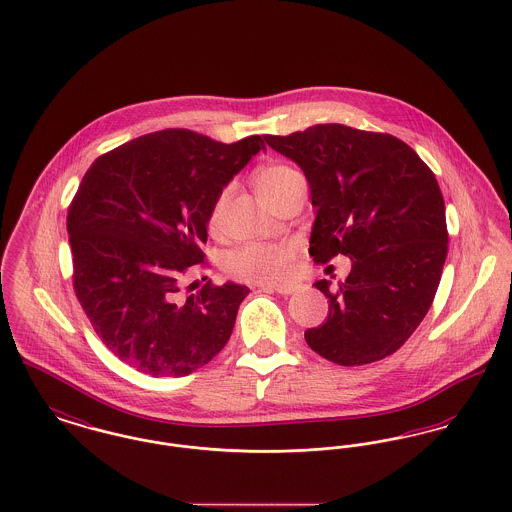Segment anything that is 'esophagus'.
Here are the masks:
<instances>
[{"label":"esophagus","mask_w":512,"mask_h":512,"mask_svg":"<svg viewBox=\"0 0 512 512\" xmlns=\"http://www.w3.org/2000/svg\"><path fill=\"white\" fill-rule=\"evenodd\" d=\"M256 287L262 289V291L279 293V295H293L296 291L295 285H266V283H260V285H256Z\"/></svg>","instance_id":"34e87169"}]
</instances>
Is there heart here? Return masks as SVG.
<instances>
[{"label":"heart","mask_w":512,"mask_h":512,"mask_svg":"<svg viewBox=\"0 0 512 512\" xmlns=\"http://www.w3.org/2000/svg\"><path fill=\"white\" fill-rule=\"evenodd\" d=\"M298 179H302V175L291 165H283V163L268 165L258 175L260 196L266 202H271L273 198H277L279 194H283L285 190L289 189ZM229 194H231V187H227L217 194L216 202L210 210V219H208V225L212 231L219 229L221 212L225 208ZM293 258H295V250L291 244H246L227 258V271L244 281L275 283V281H283L291 275Z\"/></svg>","instance_id":"b5f03b06"}]
</instances>
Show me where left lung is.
Here are the masks:
<instances>
[{"instance_id":"obj_1","label":"left lung","mask_w":512,"mask_h":512,"mask_svg":"<svg viewBox=\"0 0 512 512\" xmlns=\"http://www.w3.org/2000/svg\"><path fill=\"white\" fill-rule=\"evenodd\" d=\"M269 146L304 171L316 221L310 256L352 260L349 277L314 287L327 320L304 331L310 349L339 366L377 362L424 320L447 258L445 202L430 167L397 136L314 125Z\"/></svg>"}]
</instances>
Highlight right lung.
Returning a JSON list of instances; mask_svg holds the SVG:
<instances>
[{
    "label": "right lung",
    "instance_id": "1",
    "mask_svg": "<svg viewBox=\"0 0 512 512\" xmlns=\"http://www.w3.org/2000/svg\"><path fill=\"white\" fill-rule=\"evenodd\" d=\"M264 148L258 135L223 144L165 129L84 173L67 214L73 289L102 343L131 368L189 376L227 345L250 289L204 277L187 295L185 277L204 264L217 194Z\"/></svg>",
    "mask_w": 512,
    "mask_h": 512
}]
</instances>
